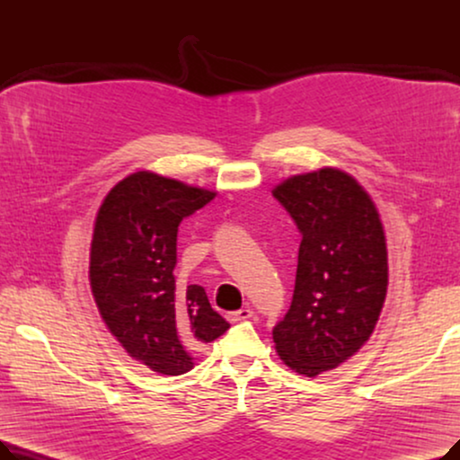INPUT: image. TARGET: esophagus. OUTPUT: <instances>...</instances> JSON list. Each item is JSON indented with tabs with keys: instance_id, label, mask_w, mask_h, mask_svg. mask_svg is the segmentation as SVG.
<instances>
[{
	"instance_id": "obj_1",
	"label": "esophagus",
	"mask_w": 460,
	"mask_h": 460,
	"mask_svg": "<svg viewBox=\"0 0 460 460\" xmlns=\"http://www.w3.org/2000/svg\"><path fill=\"white\" fill-rule=\"evenodd\" d=\"M253 315V311L252 309H238V311H233V313H229V321H233V323H238V321H246V319H250Z\"/></svg>"
}]
</instances>
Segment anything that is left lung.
I'll return each instance as SVG.
<instances>
[{
	"label": "left lung",
	"mask_w": 460,
	"mask_h": 460,
	"mask_svg": "<svg viewBox=\"0 0 460 460\" xmlns=\"http://www.w3.org/2000/svg\"><path fill=\"white\" fill-rule=\"evenodd\" d=\"M302 240L291 309L272 332L295 373L317 376L364 347L388 291V248L366 188L337 167L293 175L272 190Z\"/></svg>",
	"instance_id": "1"
}]
</instances>
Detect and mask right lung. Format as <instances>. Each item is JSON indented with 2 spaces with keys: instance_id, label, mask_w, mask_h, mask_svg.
<instances>
[{
  "instance_id": "1",
  "label": "right lung",
  "mask_w": 460,
  "mask_h": 460,
  "mask_svg": "<svg viewBox=\"0 0 460 460\" xmlns=\"http://www.w3.org/2000/svg\"><path fill=\"white\" fill-rule=\"evenodd\" d=\"M216 191L153 172L119 181L94 217L89 283L101 317L130 358L160 375L193 369L191 352L229 323L201 285L179 288L177 231Z\"/></svg>"
}]
</instances>
